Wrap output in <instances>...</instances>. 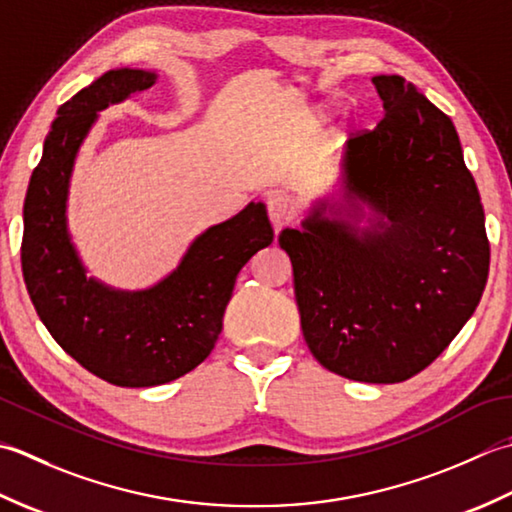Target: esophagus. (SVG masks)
I'll list each match as a JSON object with an SVG mask.
<instances>
[{
    "instance_id": "34e87169",
    "label": "esophagus",
    "mask_w": 512,
    "mask_h": 512,
    "mask_svg": "<svg viewBox=\"0 0 512 512\" xmlns=\"http://www.w3.org/2000/svg\"><path fill=\"white\" fill-rule=\"evenodd\" d=\"M291 214H294V207H291V203L287 201L285 196L274 194V196L267 198V216H269L271 225H274L276 229L287 225Z\"/></svg>"
}]
</instances>
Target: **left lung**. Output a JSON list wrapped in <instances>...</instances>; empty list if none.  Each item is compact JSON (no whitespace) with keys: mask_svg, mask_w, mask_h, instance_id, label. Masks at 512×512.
<instances>
[{"mask_svg":"<svg viewBox=\"0 0 512 512\" xmlns=\"http://www.w3.org/2000/svg\"><path fill=\"white\" fill-rule=\"evenodd\" d=\"M371 81L384 117L351 134L342 168L349 203L378 221L360 232L320 203L278 245L314 358L342 378L395 384L429 367L473 316L490 245L453 121L400 75Z\"/></svg>","mask_w":512,"mask_h":512,"instance_id":"obj_1","label":"left lung"}]
</instances>
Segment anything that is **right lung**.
I'll use <instances>...</instances> for the list:
<instances>
[{
  "mask_svg": "<svg viewBox=\"0 0 512 512\" xmlns=\"http://www.w3.org/2000/svg\"><path fill=\"white\" fill-rule=\"evenodd\" d=\"M154 72L110 70L57 110L24 203L22 271L50 336L83 369L117 387H156L210 356L238 271L274 229L263 203L207 229L179 269L145 291H114L86 278L66 232L72 163L97 112L154 83Z\"/></svg>",
  "mask_w": 512,
  "mask_h": 512,
  "instance_id": "right-lung-1",
  "label": "right lung"
}]
</instances>
